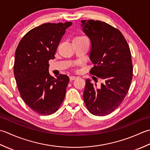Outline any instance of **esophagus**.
<instances>
[{"label": "esophagus", "instance_id": "1", "mask_svg": "<svg viewBox=\"0 0 150 150\" xmlns=\"http://www.w3.org/2000/svg\"><path fill=\"white\" fill-rule=\"evenodd\" d=\"M76 76H70V80L71 81H72V80H74V79H76Z\"/></svg>", "mask_w": 150, "mask_h": 150}]
</instances>
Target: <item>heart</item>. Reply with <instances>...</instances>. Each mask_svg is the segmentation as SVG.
Masks as SVG:
<instances>
[{
  "label": "heart",
  "instance_id": "1",
  "mask_svg": "<svg viewBox=\"0 0 150 150\" xmlns=\"http://www.w3.org/2000/svg\"><path fill=\"white\" fill-rule=\"evenodd\" d=\"M87 38L84 35H79L76 36L74 39H72V41H81V40H83V39H86Z\"/></svg>",
  "mask_w": 150,
  "mask_h": 150
}]
</instances>
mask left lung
<instances>
[{
	"label": "left lung",
	"mask_w": 150,
	"mask_h": 150,
	"mask_svg": "<svg viewBox=\"0 0 150 150\" xmlns=\"http://www.w3.org/2000/svg\"><path fill=\"white\" fill-rule=\"evenodd\" d=\"M81 22L92 45L90 59L94 66L89 72L104 81L97 88L87 79L83 100L91 114L105 116L118 108L129 89L133 78L131 51L117 28L100 21Z\"/></svg>",
	"instance_id": "left-lung-1"
}]
</instances>
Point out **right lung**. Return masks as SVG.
<instances>
[{
  "label": "right lung",
  "instance_id": "obj_1",
  "mask_svg": "<svg viewBox=\"0 0 150 150\" xmlns=\"http://www.w3.org/2000/svg\"><path fill=\"white\" fill-rule=\"evenodd\" d=\"M72 23H45L30 30L17 49L13 72L21 97L33 111L41 115L56 112L65 98L69 78H56L48 72L66 29Z\"/></svg>",
  "mask_w": 150,
  "mask_h": 150
}]
</instances>
